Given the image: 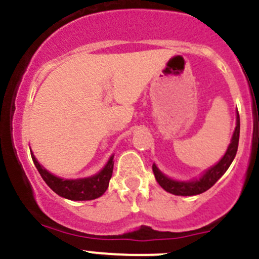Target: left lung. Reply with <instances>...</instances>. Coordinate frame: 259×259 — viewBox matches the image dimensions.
<instances>
[{"label":"left lung","instance_id":"obj_1","mask_svg":"<svg viewBox=\"0 0 259 259\" xmlns=\"http://www.w3.org/2000/svg\"><path fill=\"white\" fill-rule=\"evenodd\" d=\"M239 130H240V121H239V113H237V127H235L234 135L232 137V142H230L229 147H228L227 152H225L224 157L213 166L209 168L203 178H200L196 181H175L171 179L166 178L155 165H152V171L155 174V178L157 183L162 189H165L168 193L174 194V195H183V196H191V195H198V194L204 193V191L209 190L214 184L224 175L225 171L230 166L235 157V153L238 150V142H239Z\"/></svg>","mask_w":259,"mask_h":259}]
</instances>
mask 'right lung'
<instances>
[{
	"label": "right lung",
	"instance_id": "1",
	"mask_svg": "<svg viewBox=\"0 0 259 259\" xmlns=\"http://www.w3.org/2000/svg\"><path fill=\"white\" fill-rule=\"evenodd\" d=\"M31 157L42 180L48 184L49 188L55 191L58 195L69 199V200H93V199L102 196L108 189L109 180H111L112 172H113V156H112L103 170L92 178L79 179V180H63V179L56 178L48 172L37 162L32 153Z\"/></svg>",
	"mask_w": 259,
	"mask_h": 259
}]
</instances>
